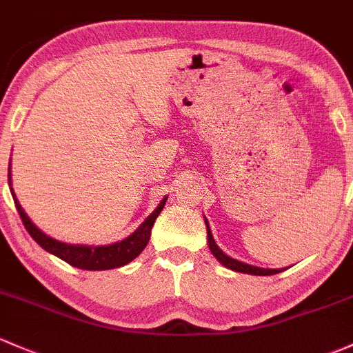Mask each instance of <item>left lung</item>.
I'll return each mask as SVG.
<instances>
[{
	"instance_id": "1",
	"label": "left lung",
	"mask_w": 353,
	"mask_h": 353,
	"mask_svg": "<svg viewBox=\"0 0 353 353\" xmlns=\"http://www.w3.org/2000/svg\"><path fill=\"white\" fill-rule=\"evenodd\" d=\"M205 225H207L208 248H210L212 254L217 257L219 263H222L225 268L232 269V271L245 272V274H254V276H271V274H278V272L284 271V269H264V268L251 266V264H245V263H241V261H237V259H232V257H229L227 254H223L221 249H219V245L215 244L214 237H212V232H210V227H208L207 219H205Z\"/></svg>"
}]
</instances>
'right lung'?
<instances>
[{"instance_id": "right-lung-1", "label": "right lung", "mask_w": 353, "mask_h": 353, "mask_svg": "<svg viewBox=\"0 0 353 353\" xmlns=\"http://www.w3.org/2000/svg\"><path fill=\"white\" fill-rule=\"evenodd\" d=\"M8 183L11 185V173L8 168ZM11 195H13L14 205H17L18 214H20L21 222H23L25 229L28 230L30 236L33 237V241L43 248L45 251L54 254V256L60 257L62 261L69 263L70 266L79 268V269H87V271H105V269H114L121 268L124 264L131 263L132 259L139 256L143 252V249L146 248L148 241L151 236V227H153L154 221L160 215L166 203V196L161 200L160 205L154 208L153 214L146 219L130 237L123 239L121 242L111 245H77V244H65V242L55 241V239L48 237L47 234H43L39 227L35 225L28 219V215L25 214V210L21 208L20 202L14 196L13 188H10Z\"/></svg>"}]
</instances>
